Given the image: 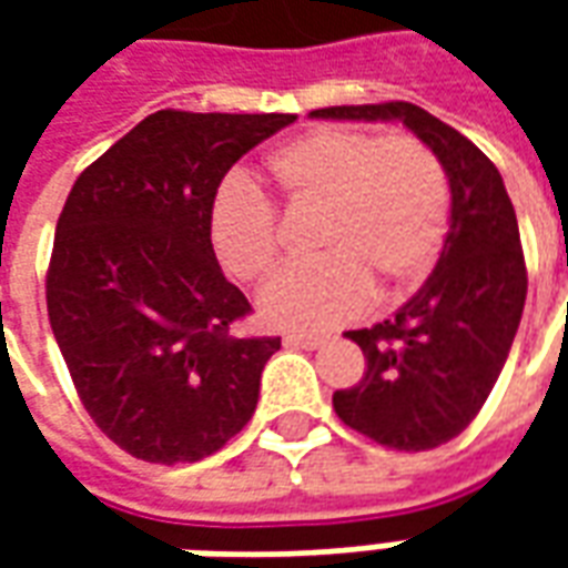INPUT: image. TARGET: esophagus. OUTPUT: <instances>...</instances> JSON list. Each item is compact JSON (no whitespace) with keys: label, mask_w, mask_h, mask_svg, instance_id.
I'll list each match as a JSON object with an SVG mask.
<instances>
[{"label":"esophagus","mask_w":568,"mask_h":568,"mask_svg":"<svg viewBox=\"0 0 568 568\" xmlns=\"http://www.w3.org/2000/svg\"><path fill=\"white\" fill-rule=\"evenodd\" d=\"M328 337L325 334H307V332H288L283 337L285 346H301V349H320Z\"/></svg>","instance_id":"esophagus-1"}]
</instances>
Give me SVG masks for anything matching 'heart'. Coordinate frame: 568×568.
Wrapping results in <instances>:
<instances>
[{
	"label": "heart",
	"mask_w": 568,
	"mask_h": 568,
	"mask_svg": "<svg viewBox=\"0 0 568 568\" xmlns=\"http://www.w3.org/2000/svg\"><path fill=\"white\" fill-rule=\"evenodd\" d=\"M267 170L295 206L325 212V255L288 267L261 292V320L273 328H332L368 307L374 283L383 295H402L435 267L450 187L438 158L417 136L316 128L273 151ZM210 240L224 271L243 283L264 280L280 261L276 212L240 182L215 194Z\"/></svg>",
	"instance_id": "heart-1"
}]
</instances>
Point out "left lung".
<instances>
[{"mask_svg":"<svg viewBox=\"0 0 568 568\" xmlns=\"http://www.w3.org/2000/svg\"><path fill=\"white\" fill-rule=\"evenodd\" d=\"M310 118L402 121L438 158L450 185V231L438 264L393 320L346 332L365 377L334 393L346 426L395 450L456 438L499 381L526 304V264L511 197L475 142L414 103L332 105Z\"/></svg>","mask_w":568,"mask_h":568,"instance_id":"left-lung-1","label":"left lung"}]
</instances>
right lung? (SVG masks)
<instances>
[{
  "mask_svg": "<svg viewBox=\"0 0 568 568\" xmlns=\"http://www.w3.org/2000/svg\"><path fill=\"white\" fill-rule=\"evenodd\" d=\"M295 115L154 112L79 175L60 212L48 316L93 423L136 459L197 463L258 405L280 337H236L210 212L224 173Z\"/></svg>",
  "mask_w": 568,
  "mask_h": 568,
  "instance_id": "add662e5",
  "label": "right lung"
}]
</instances>
